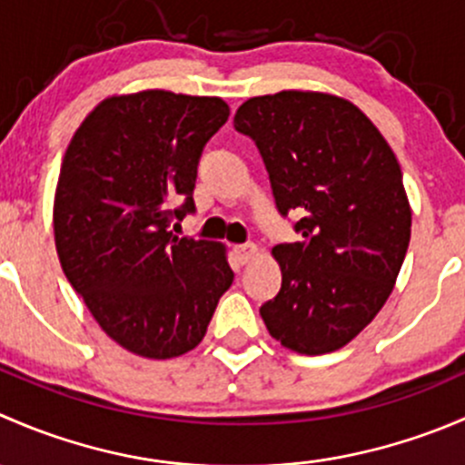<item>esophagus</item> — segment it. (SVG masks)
<instances>
[{"label": "esophagus", "instance_id": "34e87169", "mask_svg": "<svg viewBox=\"0 0 465 465\" xmlns=\"http://www.w3.org/2000/svg\"><path fill=\"white\" fill-rule=\"evenodd\" d=\"M259 247L254 245V242H247V245H238L236 247V256H238V261L241 262H250L252 259H256V256H259Z\"/></svg>", "mask_w": 465, "mask_h": 465}]
</instances>
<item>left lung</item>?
<instances>
[{
	"instance_id": "8db88e82",
	"label": "left lung",
	"mask_w": 465,
	"mask_h": 465,
	"mask_svg": "<svg viewBox=\"0 0 465 465\" xmlns=\"http://www.w3.org/2000/svg\"><path fill=\"white\" fill-rule=\"evenodd\" d=\"M233 128L259 145L276 209L303 215L302 241L272 247L281 290L262 322L294 353L341 349L384 306L410 247L401 163L373 121L335 94L254 96Z\"/></svg>"
}]
</instances>
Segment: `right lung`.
I'll list each match as a JSON object with an SVG mask.
<instances>
[{
	"instance_id": "right-lung-1",
	"label": "right lung",
	"mask_w": 465,
	"mask_h": 465,
	"mask_svg": "<svg viewBox=\"0 0 465 465\" xmlns=\"http://www.w3.org/2000/svg\"><path fill=\"white\" fill-rule=\"evenodd\" d=\"M227 116L218 96L114 94L64 153L54 198L60 265L98 326L142 358L193 351L233 281L227 247L168 229L195 209L200 154Z\"/></svg>"
}]
</instances>
